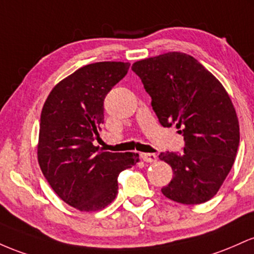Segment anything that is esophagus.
<instances>
[{"instance_id": "obj_1", "label": "esophagus", "mask_w": 254, "mask_h": 254, "mask_svg": "<svg viewBox=\"0 0 254 254\" xmlns=\"http://www.w3.org/2000/svg\"><path fill=\"white\" fill-rule=\"evenodd\" d=\"M140 156L144 162H150V163H152V162L157 161V156H156L155 153H141Z\"/></svg>"}]
</instances>
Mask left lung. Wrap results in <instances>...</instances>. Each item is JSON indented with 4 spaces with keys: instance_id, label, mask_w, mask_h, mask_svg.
<instances>
[{
    "instance_id": "1",
    "label": "left lung",
    "mask_w": 254,
    "mask_h": 254,
    "mask_svg": "<svg viewBox=\"0 0 254 254\" xmlns=\"http://www.w3.org/2000/svg\"><path fill=\"white\" fill-rule=\"evenodd\" d=\"M132 70L152 99L159 124L175 125L184 135L181 153L159 155L173 169L162 193L186 205L210 200L232 169L240 141L239 120L226 89L198 60L178 51L136 61Z\"/></svg>"
}]
</instances>
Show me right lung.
I'll use <instances>...</instances> for the list:
<instances>
[{"instance_id": "obj_1", "label": "right lung", "mask_w": 254, "mask_h": 254, "mask_svg": "<svg viewBox=\"0 0 254 254\" xmlns=\"http://www.w3.org/2000/svg\"><path fill=\"white\" fill-rule=\"evenodd\" d=\"M128 62L79 68L51 90L41 114L37 156L43 175L64 203L98 211L118 194V176L139 162L134 152L99 151L93 140L104 122V98L126 75Z\"/></svg>"}]
</instances>
